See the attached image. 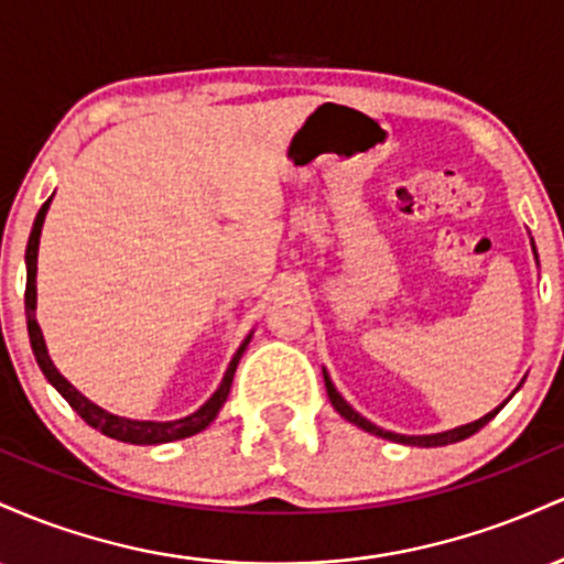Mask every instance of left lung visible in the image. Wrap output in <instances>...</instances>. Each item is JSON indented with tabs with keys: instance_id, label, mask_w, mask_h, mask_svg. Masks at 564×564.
<instances>
[{
	"instance_id": "8db88e82",
	"label": "left lung",
	"mask_w": 564,
	"mask_h": 564,
	"mask_svg": "<svg viewBox=\"0 0 564 564\" xmlns=\"http://www.w3.org/2000/svg\"><path fill=\"white\" fill-rule=\"evenodd\" d=\"M323 379H326V390H328V398H332V405L336 408V411L341 413V416L347 419V422H352V424H358L360 430H366V432H371V435H379V437H384V440H392V443H403V445H422V448H437V445H451V443H458V440H464V437H469V435H475L477 430H482L485 424L490 422V419L496 416L498 411H501L503 408V403L496 408V411H490L488 416H482V419H477V422H471V424H464V426H456V430H448V432H440V435H424V437H408V435H394V432H387V430H379L377 424H371L368 422V419H364L360 416L358 411H352V408L347 405V400L341 398L339 392L334 390V384H332V379H328V373L323 371Z\"/></svg>"
}]
</instances>
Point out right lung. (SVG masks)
Wrapping results in <instances>:
<instances>
[{
    "label": "right lung",
    "mask_w": 564,
    "mask_h": 564,
    "mask_svg": "<svg viewBox=\"0 0 564 564\" xmlns=\"http://www.w3.org/2000/svg\"><path fill=\"white\" fill-rule=\"evenodd\" d=\"M50 200L53 198L44 200L42 209H39V215L34 219V228H31V236H29V246H25V323H29L31 349H34V358H36L39 368H42L44 377H47L50 384H53L55 390L68 400V405L74 408V411L79 413V416L89 426H93V430L102 432L106 437L121 440V443L159 445V443H172V440L191 437V435H196V432L206 430V426L215 422V416L219 413V408H223L225 400H228L232 373H236V366H238V360H241L249 339H246L243 345L238 347V352L232 355L228 371H225V379H223V384L217 387V392L212 394V398L206 400V403L200 405L196 413H191V416H185V419H177V422H132V419L113 416V413L102 411V408L89 403L82 392H76L74 387H70L68 381L57 373V368L53 366V360H50V355H47V347H44V336H42V332H39V323L34 315V310H36V251H39V236H42L44 215H47V209H50Z\"/></svg>",
    "instance_id": "obj_1"
}]
</instances>
